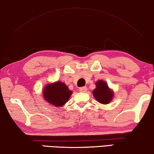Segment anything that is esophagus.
<instances>
[{"label":"esophagus","mask_w":154,"mask_h":154,"mask_svg":"<svg viewBox=\"0 0 154 154\" xmlns=\"http://www.w3.org/2000/svg\"><path fill=\"white\" fill-rule=\"evenodd\" d=\"M79 91L80 92H86L87 91V87H80V88L79 89Z\"/></svg>","instance_id":"1"}]
</instances>
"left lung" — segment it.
I'll use <instances>...</instances> for the list:
<instances>
[{
    "mask_svg": "<svg viewBox=\"0 0 154 154\" xmlns=\"http://www.w3.org/2000/svg\"><path fill=\"white\" fill-rule=\"evenodd\" d=\"M96 88L93 91L94 96L99 103L108 104L113 98V92L110 90L107 83L103 80L96 82Z\"/></svg>",
    "mask_w": 154,
    "mask_h": 154,
    "instance_id": "1",
    "label": "left lung"
}]
</instances>
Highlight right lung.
<instances>
[{"mask_svg": "<svg viewBox=\"0 0 154 154\" xmlns=\"http://www.w3.org/2000/svg\"><path fill=\"white\" fill-rule=\"evenodd\" d=\"M67 85L58 81L48 85L44 89L43 96L45 100L56 107H61L67 103L72 95Z\"/></svg>", "mask_w": 154, "mask_h": 154, "instance_id": "obj_1", "label": "right lung"}]
</instances>
